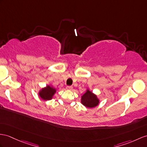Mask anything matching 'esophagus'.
<instances>
[{
    "instance_id": "esophagus-1",
    "label": "esophagus",
    "mask_w": 147,
    "mask_h": 147,
    "mask_svg": "<svg viewBox=\"0 0 147 147\" xmlns=\"http://www.w3.org/2000/svg\"><path fill=\"white\" fill-rule=\"evenodd\" d=\"M66 88L67 89V90H71L73 89V87H71V86H67Z\"/></svg>"
}]
</instances>
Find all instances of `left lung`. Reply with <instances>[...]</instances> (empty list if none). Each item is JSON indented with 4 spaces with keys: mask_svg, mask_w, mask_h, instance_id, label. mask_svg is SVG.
I'll return each instance as SVG.
<instances>
[{
    "mask_svg": "<svg viewBox=\"0 0 147 147\" xmlns=\"http://www.w3.org/2000/svg\"><path fill=\"white\" fill-rule=\"evenodd\" d=\"M81 103L87 108L92 109L98 105L100 99L98 98L97 95L87 88L85 94L81 96Z\"/></svg>",
    "mask_w": 147,
    "mask_h": 147,
    "instance_id": "left-lung-1",
    "label": "left lung"
}]
</instances>
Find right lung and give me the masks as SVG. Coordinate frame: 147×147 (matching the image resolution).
<instances>
[{
    "mask_svg": "<svg viewBox=\"0 0 147 147\" xmlns=\"http://www.w3.org/2000/svg\"><path fill=\"white\" fill-rule=\"evenodd\" d=\"M57 89L52 85H47L46 87L42 88L38 92V95L42 100L44 101L51 100L57 93Z\"/></svg>",
    "mask_w": 147,
    "mask_h": 147,
    "instance_id": "add662e5",
    "label": "right lung"
}]
</instances>
